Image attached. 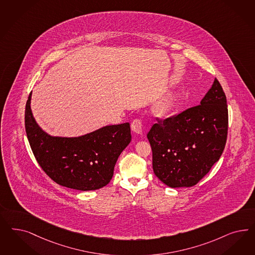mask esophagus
<instances>
[{
	"label": "esophagus",
	"mask_w": 255,
	"mask_h": 255,
	"mask_svg": "<svg viewBox=\"0 0 255 255\" xmlns=\"http://www.w3.org/2000/svg\"><path fill=\"white\" fill-rule=\"evenodd\" d=\"M132 131L136 132L138 134H141L142 132V123L140 119H135L131 123Z\"/></svg>",
	"instance_id": "34e87169"
}]
</instances>
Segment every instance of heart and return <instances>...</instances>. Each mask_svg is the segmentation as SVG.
Segmentation results:
<instances>
[{"instance_id":"1","label":"heart","mask_w":255,"mask_h":255,"mask_svg":"<svg viewBox=\"0 0 255 255\" xmlns=\"http://www.w3.org/2000/svg\"><path fill=\"white\" fill-rule=\"evenodd\" d=\"M160 108H161V111L163 113H168L173 109V105L171 104L170 100H165L164 102L161 104Z\"/></svg>"}]
</instances>
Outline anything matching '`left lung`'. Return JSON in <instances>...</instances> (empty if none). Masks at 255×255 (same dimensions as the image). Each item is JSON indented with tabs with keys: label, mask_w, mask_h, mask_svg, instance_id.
I'll return each instance as SVG.
<instances>
[{
	"label": "left lung",
	"mask_w": 255,
	"mask_h": 255,
	"mask_svg": "<svg viewBox=\"0 0 255 255\" xmlns=\"http://www.w3.org/2000/svg\"><path fill=\"white\" fill-rule=\"evenodd\" d=\"M156 120L147 139L156 177L171 188L196 185L226 144L228 108L221 83L215 79L200 105Z\"/></svg>",
	"instance_id": "8db88e82"
}]
</instances>
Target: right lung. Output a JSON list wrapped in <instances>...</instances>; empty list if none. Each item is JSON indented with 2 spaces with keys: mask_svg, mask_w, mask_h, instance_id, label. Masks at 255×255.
Masks as SVG:
<instances>
[{
  "mask_svg": "<svg viewBox=\"0 0 255 255\" xmlns=\"http://www.w3.org/2000/svg\"><path fill=\"white\" fill-rule=\"evenodd\" d=\"M30 100L31 94L25 108V130L45 173L69 189L85 191L106 186L118 156L131 140L129 123L107 126L78 138L51 137L35 123Z\"/></svg>",
  "mask_w": 255,
  "mask_h": 255,
  "instance_id": "obj_1",
  "label": "right lung"
}]
</instances>
